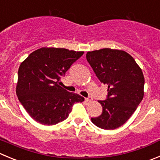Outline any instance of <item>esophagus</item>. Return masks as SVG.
<instances>
[{"mask_svg": "<svg viewBox=\"0 0 160 160\" xmlns=\"http://www.w3.org/2000/svg\"><path fill=\"white\" fill-rule=\"evenodd\" d=\"M92 101V97L89 96V97H88V98H85V102H88V103L91 102Z\"/></svg>", "mask_w": 160, "mask_h": 160, "instance_id": "1", "label": "esophagus"}]
</instances>
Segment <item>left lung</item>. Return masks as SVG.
I'll list each match as a JSON object with an SVG mask.
<instances>
[{
    "instance_id": "1",
    "label": "left lung",
    "mask_w": 160,
    "mask_h": 160,
    "mask_svg": "<svg viewBox=\"0 0 160 160\" xmlns=\"http://www.w3.org/2000/svg\"><path fill=\"white\" fill-rule=\"evenodd\" d=\"M86 58L98 80L108 86L107 98L98 101L102 114L92 118V122L101 129H117L127 122L143 99L142 70L123 50L104 48L88 52Z\"/></svg>"
}]
</instances>
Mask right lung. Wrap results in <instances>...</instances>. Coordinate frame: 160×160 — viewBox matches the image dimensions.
Returning a JSON list of instances; mask_svg holds the SVG:
<instances>
[{"mask_svg": "<svg viewBox=\"0 0 160 160\" xmlns=\"http://www.w3.org/2000/svg\"><path fill=\"white\" fill-rule=\"evenodd\" d=\"M83 53L42 47L22 62L18 71L16 95L34 120L42 125H56L68 117L73 104L84 100L78 94L60 86L61 79Z\"/></svg>", "mask_w": 160, "mask_h": 160, "instance_id": "right-lung-1", "label": "right lung"}]
</instances>
